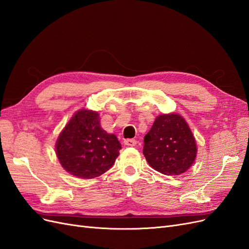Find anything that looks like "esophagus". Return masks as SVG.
<instances>
[{
    "instance_id": "esophagus-1",
    "label": "esophagus",
    "mask_w": 249,
    "mask_h": 249,
    "mask_svg": "<svg viewBox=\"0 0 249 249\" xmlns=\"http://www.w3.org/2000/svg\"><path fill=\"white\" fill-rule=\"evenodd\" d=\"M124 144L127 146H135L137 144V140L135 139H125L124 140Z\"/></svg>"
}]
</instances>
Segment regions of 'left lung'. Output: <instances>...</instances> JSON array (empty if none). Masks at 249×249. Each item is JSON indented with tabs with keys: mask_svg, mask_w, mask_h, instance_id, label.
<instances>
[{
	"mask_svg": "<svg viewBox=\"0 0 249 249\" xmlns=\"http://www.w3.org/2000/svg\"><path fill=\"white\" fill-rule=\"evenodd\" d=\"M197 154L186 120L176 113L159 115L144 136V155L150 167L165 176H178L192 166Z\"/></svg>",
	"mask_w": 249,
	"mask_h": 249,
	"instance_id": "obj_1",
	"label": "left lung"
}]
</instances>
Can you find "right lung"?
Masks as SVG:
<instances>
[{"instance_id":"add662e5","label":"right lung","mask_w":249,"mask_h":249,"mask_svg":"<svg viewBox=\"0 0 249 249\" xmlns=\"http://www.w3.org/2000/svg\"><path fill=\"white\" fill-rule=\"evenodd\" d=\"M120 148L115 135L102 129L99 113L85 109L74 113L56 142L60 164L80 178H93L109 170Z\"/></svg>"}]
</instances>
